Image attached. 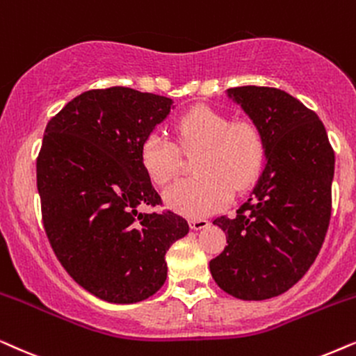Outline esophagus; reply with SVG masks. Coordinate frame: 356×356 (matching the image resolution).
I'll return each mask as SVG.
<instances>
[{
    "instance_id": "obj_1",
    "label": "esophagus",
    "mask_w": 356,
    "mask_h": 356,
    "mask_svg": "<svg viewBox=\"0 0 356 356\" xmlns=\"http://www.w3.org/2000/svg\"><path fill=\"white\" fill-rule=\"evenodd\" d=\"M208 225H210V222H208V220H203V218H200V220H191V227L193 231L205 229Z\"/></svg>"
}]
</instances>
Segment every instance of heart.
<instances>
[{"instance_id":"obj_1","label":"heart","mask_w":356,"mask_h":356,"mask_svg":"<svg viewBox=\"0 0 356 356\" xmlns=\"http://www.w3.org/2000/svg\"><path fill=\"white\" fill-rule=\"evenodd\" d=\"M175 143L153 131L143 140L140 161L151 182L164 187L181 170V153L195 154V177L175 182L164 193L172 210L202 218L221 210L231 191L248 188L262 170L265 140L250 120H231L207 106L192 107L174 122Z\"/></svg>"}]
</instances>
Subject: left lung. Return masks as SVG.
Returning a JSON list of instances; mask_svg holds the SVG:
<instances>
[{
  "label": "left lung",
  "mask_w": 356,
  "mask_h": 356,
  "mask_svg": "<svg viewBox=\"0 0 356 356\" xmlns=\"http://www.w3.org/2000/svg\"><path fill=\"white\" fill-rule=\"evenodd\" d=\"M265 140V169L226 233L210 272L227 295L248 301L278 296L302 278L325 239L332 211L335 156L316 112L277 88L227 89Z\"/></svg>",
  "instance_id": "left-lung-1"
}]
</instances>
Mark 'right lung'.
<instances>
[{"label":"right lung","mask_w":356,"mask_h":356,"mask_svg":"<svg viewBox=\"0 0 356 356\" xmlns=\"http://www.w3.org/2000/svg\"><path fill=\"white\" fill-rule=\"evenodd\" d=\"M170 106L130 88L92 89L47 123L37 158L47 238L70 277L104 301L153 296L168 277L165 252L188 233L172 211H138L161 205L140 148Z\"/></svg>","instance_id":"add662e5"}]
</instances>
